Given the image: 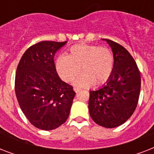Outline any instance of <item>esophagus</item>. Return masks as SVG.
Segmentation results:
<instances>
[{
	"mask_svg": "<svg viewBox=\"0 0 154 154\" xmlns=\"http://www.w3.org/2000/svg\"><path fill=\"white\" fill-rule=\"evenodd\" d=\"M80 89H79V88H74V90H75V91H76V92H77H77H78V91H79Z\"/></svg>",
	"mask_w": 154,
	"mask_h": 154,
	"instance_id": "obj_1",
	"label": "esophagus"
}]
</instances>
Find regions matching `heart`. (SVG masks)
<instances>
[{
    "mask_svg": "<svg viewBox=\"0 0 154 154\" xmlns=\"http://www.w3.org/2000/svg\"><path fill=\"white\" fill-rule=\"evenodd\" d=\"M114 68V56L107 47L90 45H76L69 49L66 56L56 60V69L60 78L72 82L80 72H83L74 82L78 87L94 83H105L112 74Z\"/></svg>",
    "mask_w": 154,
    "mask_h": 154,
    "instance_id": "heart-1",
    "label": "heart"
}]
</instances>
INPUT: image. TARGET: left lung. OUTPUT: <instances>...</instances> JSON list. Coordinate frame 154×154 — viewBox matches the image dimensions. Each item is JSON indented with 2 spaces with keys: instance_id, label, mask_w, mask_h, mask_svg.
I'll return each instance as SVG.
<instances>
[{
  "instance_id": "left-lung-1",
  "label": "left lung",
  "mask_w": 154,
  "mask_h": 154,
  "mask_svg": "<svg viewBox=\"0 0 154 154\" xmlns=\"http://www.w3.org/2000/svg\"><path fill=\"white\" fill-rule=\"evenodd\" d=\"M107 42L114 56V68L107 83L89 92V110L94 122L115 128L134 113L141 90V74L131 54L117 42Z\"/></svg>"
}]
</instances>
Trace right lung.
<instances>
[{"mask_svg": "<svg viewBox=\"0 0 154 154\" xmlns=\"http://www.w3.org/2000/svg\"><path fill=\"white\" fill-rule=\"evenodd\" d=\"M66 42H38L25 52L17 65V99L26 118L40 129L52 130L65 123L76 94L59 77L53 60Z\"/></svg>", "mask_w": 154, "mask_h": 154, "instance_id": "obj_1", "label": "right lung"}]
</instances>
